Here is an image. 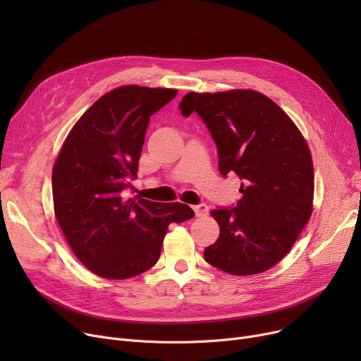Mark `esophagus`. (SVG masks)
I'll return each mask as SVG.
<instances>
[{
  "label": "esophagus",
  "instance_id": "34e87169",
  "mask_svg": "<svg viewBox=\"0 0 361 361\" xmlns=\"http://www.w3.org/2000/svg\"><path fill=\"white\" fill-rule=\"evenodd\" d=\"M193 211H195L196 216H206L207 212H209V207H207V204H204V203H199V204L193 206Z\"/></svg>",
  "mask_w": 361,
  "mask_h": 361
}]
</instances>
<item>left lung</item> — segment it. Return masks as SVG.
<instances>
[{
  "label": "left lung",
  "instance_id": "left-lung-1",
  "mask_svg": "<svg viewBox=\"0 0 361 361\" xmlns=\"http://www.w3.org/2000/svg\"><path fill=\"white\" fill-rule=\"evenodd\" d=\"M216 143L221 174L241 180L235 207H218L216 243L204 260L231 275H256L286 257L313 211L314 176L309 146L272 99L256 90L187 93Z\"/></svg>",
  "mask_w": 361,
  "mask_h": 361
}]
</instances>
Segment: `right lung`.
I'll return each instance as SVG.
<instances>
[{
  "label": "right lung",
  "mask_w": 361,
  "mask_h": 361,
  "mask_svg": "<svg viewBox=\"0 0 361 361\" xmlns=\"http://www.w3.org/2000/svg\"><path fill=\"white\" fill-rule=\"evenodd\" d=\"M176 89L121 86L74 124L52 168L54 212L73 253L98 276L127 279L158 262L169 224L195 216L184 203L126 197L137 177L150 116Z\"/></svg>",
  "instance_id": "1"
}]
</instances>
